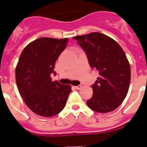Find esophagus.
<instances>
[{
    "label": "esophagus",
    "instance_id": "esophagus-1",
    "mask_svg": "<svg viewBox=\"0 0 147 147\" xmlns=\"http://www.w3.org/2000/svg\"><path fill=\"white\" fill-rule=\"evenodd\" d=\"M82 87L81 85H79V86H75V88H76V89H80Z\"/></svg>",
    "mask_w": 147,
    "mask_h": 147
}]
</instances>
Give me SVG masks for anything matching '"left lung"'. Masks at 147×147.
Listing matches in <instances>:
<instances>
[{
    "instance_id": "8db88e82",
    "label": "left lung",
    "mask_w": 147,
    "mask_h": 147,
    "mask_svg": "<svg viewBox=\"0 0 147 147\" xmlns=\"http://www.w3.org/2000/svg\"><path fill=\"white\" fill-rule=\"evenodd\" d=\"M73 39L86 52L91 67L99 72L87 105L98 113L113 111L126 97L131 78L130 65L123 49L114 39L99 32Z\"/></svg>"
}]
</instances>
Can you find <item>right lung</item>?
I'll use <instances>...</instances> for the list:
<instances>
[{"instance_id":"right-lung-1","label":"right lung","mask_w":147,"mask_h":147,"mask_svg":"<svg viewBox=\"0 0 147 147\" xmlns=\"http://www.w3.org/2000/svg\"><path fill=\"white\" fill-rule=\"evenodd\" d=\"M68 41L42 37L29 43L20 56L15 78L20 94L36 114L51 117L65 107L71 86L53 81L55 63Z\"/></svg>"}]
</instances>
